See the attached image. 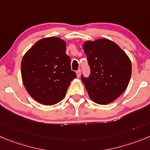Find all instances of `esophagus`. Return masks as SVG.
Here are the masks:
<instances>
[{"instance_id": "esophagus-1", "label": "esophagus", "mask_w": 150, "mask_h": 150, "mask_svg": "<svg viewBox=\"0 0 150 150\" xmlns=\"http://www.w3.org/2000/svg\"><path fill=\"white\" fill-rule=\"evenodd\" d=\"M76 75L78 78H79L81 76V69H78V71H76Z\"/></svg>"}]
</instances>
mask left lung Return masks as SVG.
Wrapping results in <instances>:
<instances>
[{
	"instance_id": "8db88e82",
	"label": "left lung",
	"mask_w": 150,
	"mask_h": 150,
	"mask_svg": "<svg viewBox=\"0 0 150 150\" xmlns=\"http://www.w3.org/2000/svg\"><path fill=\"white\" fill-rule=\"evenodd\" d=\"M83 48L90 67V75L81 80L89 98L96 103L108 104L126 90L132 75L127 54L108 39L88 40Z\"/></svg>"
}]
</instances>
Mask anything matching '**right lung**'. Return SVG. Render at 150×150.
I'll return each mask as SVG.
<instances>
[{"label":"right lung","instance_id":"right-lung-1","mask_svg":"<svg viewBox=\"0 0 150 150\" xmlns=\"http://www.w3.org/2000/svg\"><path fill=\"white\" fill-rule=\"evenodd\" d=\"M66 42L57 37L40 39L23 55L21 77L30 96L43 105L63 100L76 74L71 70Z\"/></svg>","mask_w":150,"mask_h":150}]
</instances>
